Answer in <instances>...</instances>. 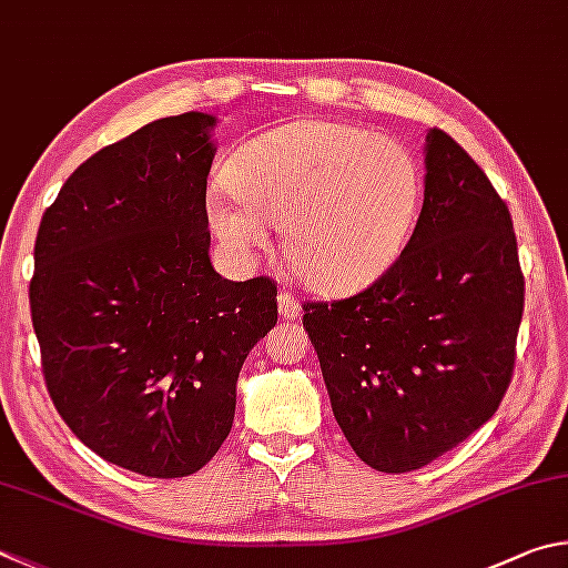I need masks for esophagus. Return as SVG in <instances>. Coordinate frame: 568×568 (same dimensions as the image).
I'll return each mask as SVG.
<instances>
[{
	"label": "esophagus",
	"mask_w": 568,
	"mask_h": 568,
	"mask_svg": "<svg viewBox=\"0 0 568 568\" xmlns=\"http://www.w3.org/2000/svg\"><path fill=\"white\" fill-rule=\"evenodd\" d=\"M300 312H302V304H300V300H296V296L292 294V292H282L278 294V314H282V320H296V316H300Z\"/></svg>",
	"instance_id": "obj_1"
}]
</instances>
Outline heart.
Here are the masks:
<instances>
[{"label":"heart","instance_id":"1","mask_svg":"<svg viewBox=\"0 0 568 568\" xmlns=\"http://www.w3.org/2000/svg\"><path fill=\"white\" fill-rule=\"evenodd\" d=\"M212 189L214 234L239 256L268 242L282 222L294 274L324 294H352L402 256L419 214L422 182L412 154L392 136L302 119L252 139Z\"/></svg>","mask_w":568,"mask_h":568}]
</instances>
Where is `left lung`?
<instances>
[{"label":"left lung","instance_id":"1","mask_svg":"<svg viewBox=\"0 0 568 568\" xmlns=\"http://www.w3.org/2000/svg\"><path fill=\"white\" fill-rule=\"evenodd\" d=\"M524 314L514 222L454 139L426 134L424 206L364 292L306 302L336 424L364 464L404 474L484 426L509 389Z\"/></svg>","mask_w":568,"mask_h":568}]
</instances>
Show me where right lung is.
I'll return each mask as SVG.
<instances>
[{
  "label": "right lung",
  "mask_w": 568,
  "mask_h": 568,
  "mask_svg": "<svg viewBox=\"0 0 568 568\" xmlns=\"http://www.w3.org/2000/svg\"><path fill=\"white\" fill-rule=\"evenodd\" d=\"M216 119L166 116L74 169L47 206L29 282L59 416L104 462L154 479L202 469L232 432L236 379L276 324V282L209 262Z\"/></svg>",
  "instance_id": "add662e5"
}]
</instances>
